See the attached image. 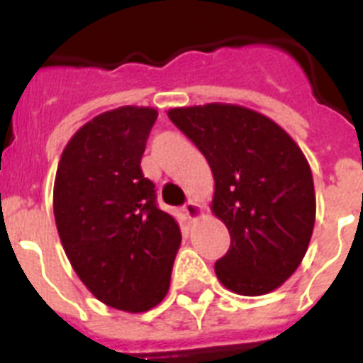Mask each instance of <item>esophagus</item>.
<instances>
[{
	"instance_id": "1",
	"label": "esophagus",
	"mask_w": 363,
	"mask_h": 363,
	"mask_svg": "<svg viewBox=\"0 0 363 363\" xmlns=\"http://www.w3.org/2000/svg\"><path fill=\"white\" fill-rule=\"evenodd\" d=\"M184 214L189 218V220H198V218L203 216V207L200 205V201L194 198V200H189L184 207Z\"/></svg>"
}]
</instances>
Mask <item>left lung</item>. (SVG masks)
<instances>
[{
	"mask_svg": "<svg viewBox=\"0 0 363 363\" xmlns=\"http://www.w3.org/2000/svg\"><path fill=\"white\" fill-rule=\"evenodd\" d=\"M167 116L213 171L211 211L230 234L218 280L242 296L278 289L306 256L316 218L313 172L298 143L242 105L176 107Z\"/></svg>",
	"mask_w": 363,
	"mask_h": 363,
	"instance_id": "1",
	"label": "left lung"
}]
</instances>
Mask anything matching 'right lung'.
Listing matches in <instances>:
<instances>
[{"label":"right lung","instance_id":"right-lung-1","mask_svg":"<svg viewBox=\"0 0 363 363\" xmlns=\"http://www.w3.org/2000/svg\"><path fill=\"white\" fill-rule=\"evenodd\" d=\"M158 111L101 112L76 130L54 179V218L70 265L105 306L145 313L165 298L182 243L178 221L156 205L142 156Z\"/></svg>","mask_w":363,"mask_h":363}]
</instances>
